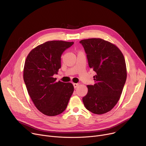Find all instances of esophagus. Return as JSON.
Wrapping results in <instances>:
<instances>
[{"instance_id":"obj_1","label":"esophagus","mask_w":146,"mask_h":146,"mask_svg":"<svg viewBox=\"0 0 146 146\" xmlns=\"http://www.w3.org/2000/svg\"><path fill=\"white\" fill-rule=\"evenodd\" d=\"M73 85H74V88H76L79 86V84H73Z\"/></svg>"}]
</instances>
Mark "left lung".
Here are the masks:
<instances>
[{"instance_id":"left-lung-1","label":"left lung","mask_w":146,"mask_h":146,"mask_svg":"<svg viewBox=\"0 0 146 146\" xmlns=\"http://www.w3.org/2000/svg\"><path fill=\"white\" fill-rule=\"evenodd\" d=\"M79 43L84 48L89 67L96 73L94 85H88L84 104L93 114H105L118 103L126 82L123 55L115 45L102 39H84Z\"/></svg>"}]
</instances>
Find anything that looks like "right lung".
Masks as SVG:
<instances>
[{"label":"right lung","mask_w":146,"mask_h":146,"mask_svg":"<svg viewBox=\"0 0 146 146\" xmlns=\"http://www.w3.org/2000/svg\"><path fill=\"white\" fill-rule=\"evenodd\" d=\"M74 42L48 41L32 49L27 57L24 80L37 109L47 116H56L66 109L74 92L71 83L56 82L61 68V56Z\"/></svg>","instance_id":"right-lung-1"}]
</instances>
